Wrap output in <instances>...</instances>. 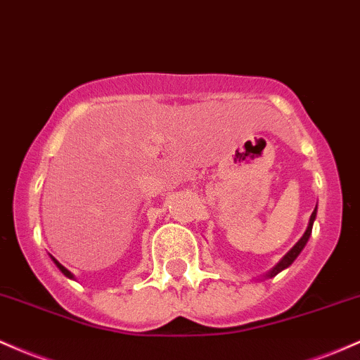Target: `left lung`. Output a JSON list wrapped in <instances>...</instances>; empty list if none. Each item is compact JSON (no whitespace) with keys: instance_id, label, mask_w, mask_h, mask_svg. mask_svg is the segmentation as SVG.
Segmentation results:
<instances>
[{"instance_id":"left-lung-1","label":"left lung","mask_w":360,"mask_h":360,"mask_svg":"<svg viewBox=\"0 0 360 360\" xmlns=\"http://www.w3.org/2000/svg\"><path fill=\"white\" fill-rule=\"evenodd\" d=\"M314 219H316V208H314V212L311 213V219H309V224H307V229H306V232H304L302 234V238L297 240V243H295V246L292 248V250L287 252L285 256H283L282 259H280L278 263L275 264L274 268H271L270 271H268L266 275L264 276H268V278H271V276H275L276 274H280V271L282 270H285V268H289L292 263H294V259L297 258L299 255H301V251L304 250V246H306L307 244V240H309V236H311V232H313V224H314Z\"/></svg>"}]
</instances>
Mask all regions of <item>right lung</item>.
<instances>
[{"mask_svg": "<svg viewBox=\"0 0 360 360\" xmlns=\"http://www.w3.org/2000/svg\"><path fill=\"white\" fill-rule=\"evenodd\" d=\"M53 262H54V263H56V266L59 268V270H61V271H63V274H65L66 276H68V278H73V275H71V271H68V270H66V268H65V266H63V264H61V263H59V262H56V259H54V258H53Z\"/></svg>", "mask_w": 360, "mask_h": 360, "instance_id": "1", "label": "right lung"}]
</instances>
